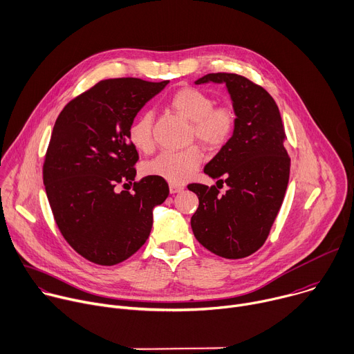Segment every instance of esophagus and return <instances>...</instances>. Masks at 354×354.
Returning a JSON list of instances; mask_svg holds the SVG:
<instances>
[{
  "label": "esophagus",
  "instance_id": "34e87169",
  "mask_svg": "<svg viewBox=\"0 0 354 354\" xmlns=\"http://www.w3.org/2000/svg\"><path fill=\"white\" fill-rule=\"evenodd\" d=\"M169 188H170V192H171V194H177V192H181V191L184 189V187L180 185V184H170Z\"/></svg>",
  "mask_w": 354,
  "mask_h": 354
}]
</instances>
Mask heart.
<instances>
[{
  "mask_svg": "<svg viewBox=\"0 0 354 354\" xmlns=\"http://www.w3.org/2000/svg\"><path fill=\"white\" fill-rule=\"evenodd\" d=\"M171 107L192 122L191 136L196 138L207 148L225 145L236 128V113L229 106L215 107L210 95L196 88H183L170 99ZM153 115L151 111L139 114L129 125L128 138L132 147L140 152H149L153 148L152 135ZM202 152L191 147L178 152H162L145 165V173L169 181L170 184H183L201 166Z\"/></svg>",
  "mask_w": 354,
  "mask_h": 354,
  "instance_id": "1",
  "label": "heart"
}]
</instances>
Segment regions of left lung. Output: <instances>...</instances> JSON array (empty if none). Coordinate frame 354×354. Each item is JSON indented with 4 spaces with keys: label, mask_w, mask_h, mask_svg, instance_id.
<instances>
[{
    "label": "left lung",
    "mask_w": 354,
    "mask_h": 354,
    "mask_svg": "<svg viewBox=\"0 0 354 354\" xmlns=\"http://www.w3.org/2000/svg\"><path fill=\"white\" fill-rule=\"evenodd\" d=\"M225 84L236 113L232 138L203 169L229 187L189 184L199 206L191 218L195 239L210 252L239 259L259 250L277 216L289 183L285 127L273 97L237 74H207L195 81Z\"/></svg>",
    "instance_id": "left-lung-1"
}]
</instances>
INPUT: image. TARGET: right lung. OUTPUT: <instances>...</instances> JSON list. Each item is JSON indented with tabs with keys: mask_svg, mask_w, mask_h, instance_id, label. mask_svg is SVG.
<instances>
[{
	"mask_svg": "<svg viewBox=\"0 0 354 354\" xmlns=\"http://www.w3.org/2000/svg\"><path fill=\"white\" fill-rule=\"evenodd\" d=\"M169 81L104 80L71 100L59 113L43 166L55 223L80 255L111 266L148 240L153 207L169 196L163 178L148 176L133 192H115L135 180L138 152L128 129L139 110Z\"/></svg>",
	"mask_w": 354,
	"mask_h": 354,
	"instance_id": "1",
	"label": "right lung"
}]
</instances>
